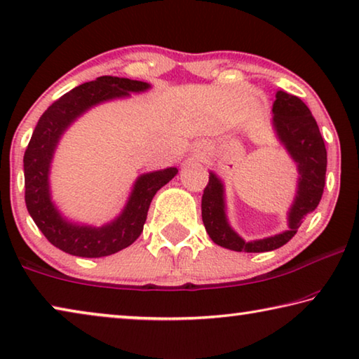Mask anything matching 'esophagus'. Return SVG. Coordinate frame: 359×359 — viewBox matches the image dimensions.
I'll list each match as a JSON object with an SVG mask.
<instances>
[{
	"label": "esophagus",
	"instance_id": "1",
	"mask_svg": "<svg viewBox=\"0 0 359 359\" xmlns=\"http://www.w3.org/2000/svg\"><path fill=\"white\" fill-rule=\"evenodd\" d=\"M198 156H201V157H202V156H203V152H198Z\"/></svg>",
	"mask_w": 359,
	"mask_h": 359
}]
</instances>
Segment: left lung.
<instances>
[{
  "label": "left lung",
  "mask_w": 359,
  "mask_h": 359,
  "mask_svg": "<svg viewBox=\"0 0 359 359\" xmlns=\"http://www.w3.org/2000/svg\"><path fill=\"white\" fill-rule=\"evenodd\" d=\"M271 125L276 140L297 165V189L287 210V229L283 233L245 241L236 233L228 219L226 189L219 176L210 172L202 196V222L215 244L234 252H271L295 236L302 219L316 210L326 183L327 152L316 120L300 97L283 90L276 93L271 109Z\"/></svg>",
  "instance_id": "obj_1"
}]
</instances>
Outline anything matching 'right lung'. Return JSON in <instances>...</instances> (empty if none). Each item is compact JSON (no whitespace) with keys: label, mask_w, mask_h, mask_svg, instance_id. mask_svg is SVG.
<instances>
[{"label":"right lung","mask_w":359,"mask_h":359,"mask_svg":"<svg viewBox=\"0 0 359 359\" xmlns=\"http://www.w3.org/2000/svg\"><path fill=\"white\" fill-rule=\"evenodd\" d=\"M147 90H151V83L146 81L104 75L59 97L38 120L24 156L25 203L38 229L62 252L99 258L126 249L141 236L156 192L178 175V168L168 167L137 176L122 212L102 226L74 222L53 201L49 176L54 154L65 131L99 104L126 99L131 93L140 95Z\"/></svg>","instance_id":"add662e5"}]
</instances>
